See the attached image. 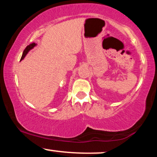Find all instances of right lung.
<instances>
[{
  "label": "right lung",
  "instance_id": "1",
  "mask_svg": "<svg viewBox=\"0 0 157 157\" xmlns=\"http://www.w3.org/2000/svg\"><path fill=\"white\" fill-rule=\"evenodd\" d=\"M36 45H37V44H36L35 43H32V44H29V46H26V48H25L24 51H23V55H22V57H21V60H23V59H24V57H26V55H27V54H28V52H29L31 49H32V48H33L34 47H35Z\"/></svg>",
  "mask_w": 157,
  "mask_h": 157
}]
</instances>
